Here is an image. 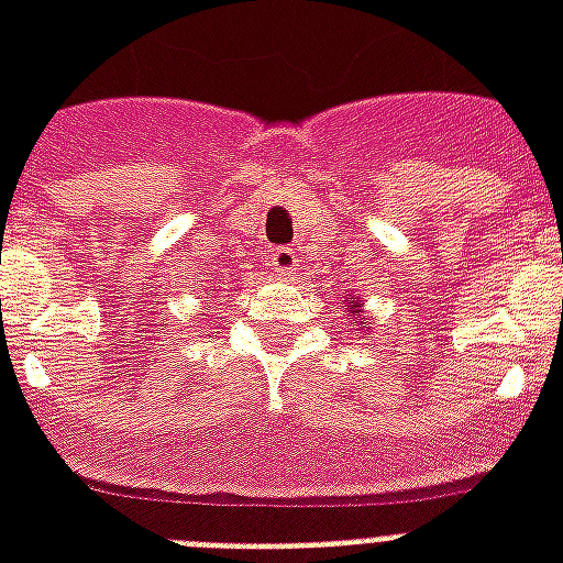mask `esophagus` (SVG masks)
Listing matches in <instances>:
<instances>
[{"instance_id": "esophagus-1", "label": "esophagus", "mask_w": 563, "mask_h": 563, "mask_svg": "<svg viewBox=\"0 0 563 563\" xmlns=\"http://www.w3.org/2000/svg\"><path fill=\"white\" fill-rule=\"evenodd\" d=\"M268 263H272L274 274L277 277H283V280H289V277H295L298 274V254L291 251V247H277L272 256H268Z\"/></svg>"}]
</instances>
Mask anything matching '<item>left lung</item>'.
<instances>
[{"mask_svg": "<svg viewBox=\"0 0 563 563\" xmlns=\"http://www.w3.org/2000/svg\"><path fill=\"white\" fill-rule=\"evenodd\" d=\"M356 307H360V303H356V298H353L351 300V309H347V312H353V318H356V312H360V309H356ZM353 324H362V318H356ZM365 324H368V321H365Z\"/></svg>", "mask_w": 563, "mask_h": 563, "instance_id": "8db88e82", "label": "left lung"}]
</instances>
